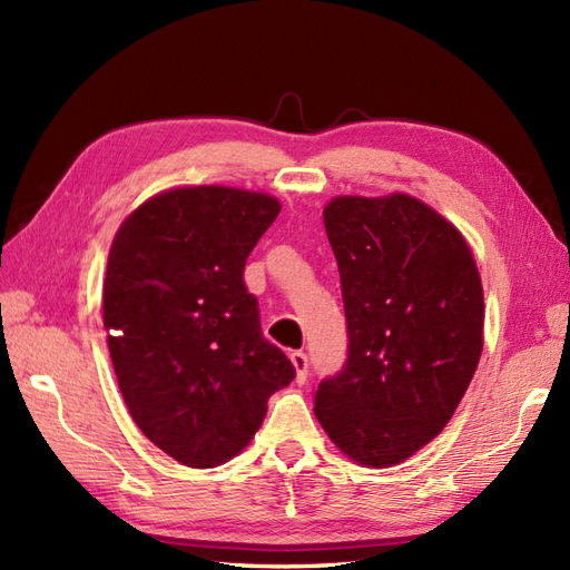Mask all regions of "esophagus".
<instances>
[{"instance_id": "1", "label": "esophagus", "mask_w": 570, "mask_h": 570, "mask_svg": "<svg viewBox=\"0 0 570 570\" xmlns=\"http://www.w3.org/2000/svg\"><path fill=\"white\" fill-rule=\"evenodd\" d=\"M289 358H292V364H295V371H297V383H304L306 375H308V356L304 352H292Z\"/></svg>"}]
</instances>
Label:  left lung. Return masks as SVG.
Segmentation results:
<instances>
[{
  "instance_id": "1",
  "label": "left lung",
  "mask_w": 570,
  "mask_h": 570,
  "mask_svg": "<svg viewBox=\"0 0 570 570\" xmlns=\"http://www.w3.org/2000/svg\"><path fill=\"white\" fill-rule=\"evenodd\" d=\"M323 223L340 268L347 361L314 394L340 450L402 463L450 423L482 352V285L463 235L409 195L337 197Z\"/></svg>"
}]
</instances>
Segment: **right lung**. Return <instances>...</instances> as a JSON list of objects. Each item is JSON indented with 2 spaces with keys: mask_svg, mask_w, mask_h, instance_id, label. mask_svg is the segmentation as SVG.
<instances>
[{
  "mask_svg": "<svg viewBox=\"0 0 570 570\" xmlns=\"http://www.w3.org/2000/svg\"><path fill=\"white\" fill-rule=\"evenodd\" d=\"M278 199L199 185L147 199L120 223L105 327L132 421L168 456L214 469L243 452L295 366L262 333L245 264Z\"/></svg>",
  "mask_w": 570,
  "mask_h": 570,
  "instance_id": "1",
  "label": "right lung"
}]
</instances>
